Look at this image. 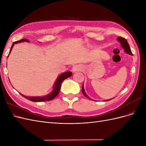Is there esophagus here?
Listing matches in <instances>:
<instances>
[{
	"label": "esophagus",
	"mask_w": 146,
	"mask_h": 146,
	"mask_svg": "<svg viewBox=\"0 0 146 146\" xmlns=\"http://www.w3.org/2000/svg\"><path fill=\"white\" fill-rule=\"evenodd\" d=\"M82 69V66H80V65H76L72 68V71L73 72H76L78 71H80Z\"/></svg>",
	"instance_id": "esophagus-1"
}]
</instances>
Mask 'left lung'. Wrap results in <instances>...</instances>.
<instances>
[{"mask_svg": "<svg viewBox=\"0 0 146 146\" xmlns=\"http://www.w3.org/2000/svg\"><path fill=\"white\" fill-rule=\"evenodd\" d=\"M117 41H118L119 42H120L122 47L123 48V50H124V51H125V53H127V54H130V55H133V54H132V53H131V49H130V46H129V43L127 42V41L126 40V39H125V38H122V37H118V38H117ZM82 91L83 94L84 96H86L87 98L91 99V98H90V97L88 96L86 94V92H85V90H84L83 85V86H82ZM111 99H108V100H106L105 101H108V100H111Z\"/></svg>", "mask_w": 146, "mask_h": 146, "instance_id": "8db88e82", "label": "left lung"}]
</instances>
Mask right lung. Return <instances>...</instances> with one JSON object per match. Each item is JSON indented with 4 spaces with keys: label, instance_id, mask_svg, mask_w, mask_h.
<instances>
[{
    "label": "right lung",
    "instance_id": "add662e5",
    "mask_svg": "<svg viewBox=\"0 0 146 146\" xmlns=\"http://www.w3.org/2000/svg\"><path fill=\"white\" fill-rule=\"evenodd\" d=\"M29 42V41L27 39H21L20 41H16L15 42L13 43V45L11 46V47L10 48V50L9 52V55L10 54V52L12 50V48L14 46V45L15 44H17V43H20L21 42ZM8 55V56H9ZM72 75V73L70 71H68V72H63L62 74H61L60 76L58 77V78H56V80L54 83V86H53V90L51 92H50L49 94H48L47 95H46L44 96H35V97H33V96H27L23 95L20 93V94L23 96L24 98H25V99H27L30 101L32 102H45V101H49L51 100L52 99H54L55 97L59 94V92L60 91V88L61 86V83L62 82L65 80V79L69 78V77H70Z\"/></svg>",
    "mask_w": 146,
    "mask_h": 146
}]
</instances>
